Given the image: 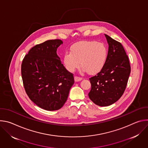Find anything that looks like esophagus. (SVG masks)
I'll return each mask as SVG.
<instances>
[{
  "instance_id": "obj_1",
  "label": "esophagus",
  "mask_w": 148,
  "mask_h": 148,
  "mask_svg": "<svg viewBox=\"0 0 148 148\" xmlns=\"http://www.w3.org/2000/svg\"><path fill=\"white\" fill-rule=\"evenodd\" d=\"M82 79V78H80V77H77V76L74 77V81H75V82L80 81H81Z\"/></svg>"
}]
</instances>
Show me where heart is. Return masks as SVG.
I'll list each match as a JSON object with an SVG mask.
<instances>
[{"label": "heart", "instance_id": "heart-1", "mask_svg": "<svg viewBox=\"0 0 148 148\" xmlns=\"http://www.w3.org/2000/svg\"><path fill=\"white\" fill-rule=\"evenodd\" d=\"M107 57L108 50L104 44L95 41H81L71 46L70 53H65L63 61L70 72H74L81 64L82 72L95 74L103 69Z\"/></svg>", "mask_w": 148, "mask_h": 148}]
</instances>
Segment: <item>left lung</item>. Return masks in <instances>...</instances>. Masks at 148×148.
Wrapping results in <instances>:
<instances>
[{
    "label": "left lung",
    "mask_w": 148,
    "mask_h": 148,
    "mask_svg": "<svg viewBox=\"0 0 148 148\" xmlns=\"http://www.w3.org/2000/svg\"><path fill=\"white\" fill-rule=\"evenodd\" d=\"M108 44L107 60L103 69L90 78V99L100 107L116 102L123 94L131 73L128 56L119 42L105 34Z\"/></svg>",
    "instance_id": "1"
}]
</instances>
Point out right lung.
I'll list each match as a JSON object with an SVG mask.
<instances>
[{"label":"right lung","mask_w":148,"mask_h":148,"mask_svg":"<svg viewBox=\"0 0 148 148\" xmlns=\"http://www.w3.org/2000/svg\"><path fill=\"white\" fill-rule=\"evenodd\" d=\"M61 40H49L32 48L22 64V77L29 98L47 111L60 109L74 83L73 74L57 54Z\"/></svg>","instance_id":"right-lung-1"}]
</instances>
